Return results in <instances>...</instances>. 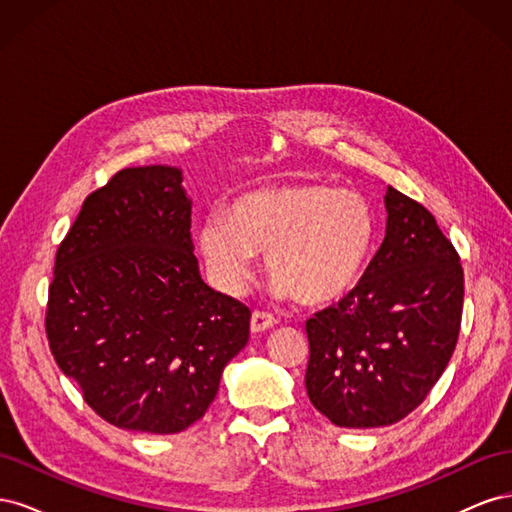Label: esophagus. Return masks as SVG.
I'll list each match as a JSON object with an SVG mask.
<instances>
[{
  "label": "esophagus",
  "mask_w": 512,
  "mask_h": 512,
  "mask_svg": "<svg viewBox=\"0 0 512 512\" xmlns=\"http://www.w3.org/2000/svg\"><path fill=\"white\" fill-rule=\"evenodd\" d=\"M275 324H277L275 316H271V314H267V312H254V314H252V320H250V327H252L254 333L267 331V329L275 327Z\"/></svg>",
  "instance_id": "obj_1"
}]
</instances>
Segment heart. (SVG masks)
Wrapping results in <instances>:
<instances>
[{
	"mask_svg": "<svg viewBox=\"0 0 512 512\" xmlns=\"http://www.w3.org/2000/svg\"><path fill=\"white\" fill-rule=\"evenodd\" d=\"M376 243V218L350 190L303 181L239 196L224 218L198 232L200 254L218 286L237 294L250 282L256 254H267L275 290L303 305H327L365 273Z\"/></svg>",
	"mask_w": 512,
	"mask_h": 512,
	"instance_id": "1",
	"label": "heart"
}]
</instances>
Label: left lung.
<instances>
[{"mask_svg": "<svg viewBox=\"0 0 512 512\" xmlns=\"http://www.w3.org/2000/svg\"><path fill=\"white\" fill-rule=\"evenodd\" d=\"M386 232L363 277L305 322V389L337 427L393 425L423 404L451 361L463 269L436 218L386 188Z\"/></svg>", "mask_w": 512, "mask_h": 512, "instance_id": "1", "label": "left lung"}]
</instances>
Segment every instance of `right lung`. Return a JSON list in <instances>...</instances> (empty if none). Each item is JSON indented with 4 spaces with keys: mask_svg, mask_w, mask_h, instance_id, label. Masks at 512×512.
Returning <instances> with one entry per match:
<instances>
[{
    "mask_svg": "<svg viewBox=\"0 0 512 512\" xmlns=\"http://www.w3.org/2000/svg\"><path fill=\"white\" fill-rule=\"evenodd\" d=\"M177 166L123 168L89 194L55 256L46 337L59 369L119 429L203 418L250 339V309L200 277Z\"/></svg>",
    "mask_w": 512,
    "mask_h": 512,
    "instance_id": "obj_1",
    "label": "right lung"
}]
</instances>
